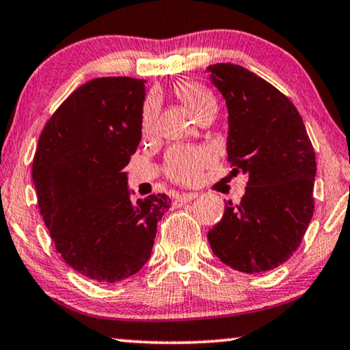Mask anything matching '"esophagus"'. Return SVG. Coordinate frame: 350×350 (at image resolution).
Segmentation results:
<instances>
[{
    "label": "esophagus",
    "mask_w": 350,
    "mask_h": 350,
    "mask_svg": "<svg viewBox=\"0 0 350 350\" xmlns=\"http://www.w3.org/2000/svg\"><path fill=\"white\" fill-rule=\"evenodd\" d=\"M198 198V194L196 193H183V194H178L175 198V204H178V205H183V204H186V202H189V200H193V199H196Z\"/></svg>",
    "instance_id": "esophagus-1"
}]
</instances>
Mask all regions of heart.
<instances>
[{
    "label": "heart",
    "mask_w": 350,
    "mask_h": 350,
    "mask_svg": "<svg viewBox=\"0 0 350 350\" xmlns=\"http://www.w3.org/2000/svg\"><path fill=\"white\" fill-rule=\"evenodd\" d=\"M175 94L188 111L198 119L208 111H217V102L208 89L199 83H180L175 85ZM157 113V100L150 97L142 109V132L150 133L154 127ZM210 162V154L200 148H175L167 156V172L170 178L178 183H194L200 170Z\"/></svg>",
    "instance_id": "heart-1"
}]
</instances>
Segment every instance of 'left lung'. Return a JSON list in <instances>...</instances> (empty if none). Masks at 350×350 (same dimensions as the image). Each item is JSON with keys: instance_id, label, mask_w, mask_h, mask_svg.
Segmentation results:
<instances>
[{"instance_id": "left-lung-1", "label": "left lung", "mask_w": 350, "mask_h": 350, "mask_svg": "<svg viewBox=\"0 0 350 350\" xmlns=\"http://www.w3.org/2000/svg\"><path fill=\"white\" fill-rule=\"evenodd\" d=\"M228 107V161L248 175L241 204H226L207 234L215 255L256 274L284 265L314 215L315 152L303 118L274 85L234 64L207 66Z\"/></svg>"}]
</instances>
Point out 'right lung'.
I'll return each instance as SVG.
<instances>
[{"mask_svg": "<svg viewBox=\"0 0 350 350\" xmlns=\"http://www.w3.org/2000/svg\"><path fill=\"white\" fill-rule=\"evenodd\" d=\"M145 83L118 76L81 85L47 121L33 159L38 205L57 252L105 284L145 266L170 207L165 194L133 202L124 170L142 140Z\"/></svg>", "mask_w": 350, "mask_h": 350, "instance_id": "right-lung-1", "label": "right lung"}]
</instances>
